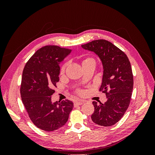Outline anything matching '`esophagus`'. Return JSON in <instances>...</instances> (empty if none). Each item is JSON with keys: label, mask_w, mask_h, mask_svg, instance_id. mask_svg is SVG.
Returning <instances> with one entry per match:
<instances>
[{"label": "esophagus", "mask_w": 155, "mask_h": 155, "mask_svg": "<svg viewBox=\"0 0 155 155\" xmlns=\"http://www.w3.org/2000/svg\"><path fill=\"white\" fill-rule=\"evenodd\" d=\"M84 103H85V101H75V103H74V105L75 106L81 105L83 104Z\"/></svg>", "instance_id": "obj_1"}]
</instances>
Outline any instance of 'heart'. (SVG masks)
Instances as JSON below:
<instances>
[{
    "mask_svg": "<svg viewBox=\"0 0 155 155\" xmlns=\"http://www.w3.org/2000/svg\"><path fill=\"white\" fill-rule=\"evenodd\" d=\"M92 59H92V58H87V59H85V60H84L83 62H85V61H87L92 60ZM67 63H64V64L62 65L61 67V69H60V72H61V74H63V73L64 72L65 69H66V68H67Z\"/></svg>",
    "mask_w": 155,
    "mask_h": 155,
    "instance_id": "1",
    "label": "heart"
}]
</instances>
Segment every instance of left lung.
<instances>
[{
	"label": "left lung",
	"instance_id": "1",
	"mask_svg": "<svg viewBox=\"0 0 155 155\" xmlns=\"http://www.w3.org/2000/svg\"><path fill=\"white\" fill-rule=\"evenodd\" d=\"M93 51L101 61L104 68L100 91L106 94L104 104L93 101L94 112L91 116L94 123L109 127L122 118L130 104L133 89V75L127 55L110 42L98 39L81 45Z\"/></svg>",
	"mask_w": 155,
	"mask_h": 155
}]
</instances>
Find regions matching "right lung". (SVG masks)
Segmentation results:
<instances>
[{
  "instance_id": "obj_1",
  "label": "right lung",
  "mask_w": 155,
  "mask_h": 155,
  "mask_svg": "<svg viewBox=\"0 0 155 155\" xmlns=\"http://www.w3.org/2000/svg\"><path fill=\"white\" fill-rule=\"evenodd\" d=\"M71 50L48 45L39 49L28 61L22 72L21 96L30 120L37 127L53 131L68 121L73 102L65 100L52 103L60 73L59 64Z\"/></svg>"
}]
</instances>
